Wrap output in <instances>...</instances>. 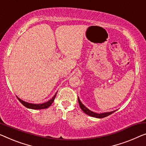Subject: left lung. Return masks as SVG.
<instances>
[{"label": "left lung", "mask_w": 146, "mask_h": 146, "mask_svg": "<svg viewBox=\"0 0 146 146\" xmlns=\"http://www.w3.org/2000/svg\"><path fill=\"white\" fill-rule=\"evenodd\" d=\"M78 101H79L80 108L82 111H83V112H84L86 114L89 115V116L96 117V118H99V119L104 118V117H107V116H108V115L112 114L113 113H114L115 111H116V110H115V111H110V112H105V113H96L92 111H90V110H88V109L86 107H85V106H84L83 104H82V102H80V99L79 98V97H78Z\"/></svg>", "instance_id": "left-lung-1"}]
</instances>
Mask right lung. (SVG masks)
Segmentation results:
<instances>
[{"label": "right lung", "mask_w": 146, "mask_h": 146, "mask_svg": "<svg viewBox=\"0 0 146 146\" xmlns=\"http://www.w3.org/2000/svg\"><path fill=\"white\" fill-rule=\"evenodd\" d=\"M56 94H57V92L56 93V94L54 95V96L52 97V98L49 101L45 102V103L39 104L28 103V102L23 101V100H21L20 98H19L17 96V99L19 100V101L26 108H29V109H32V110H42V109H46V108H49L50 106H51V104L53 103L54 99H55V98L56 96Z\"/></svg>", "instance_id": "right-lung-1"}]
</instances>
